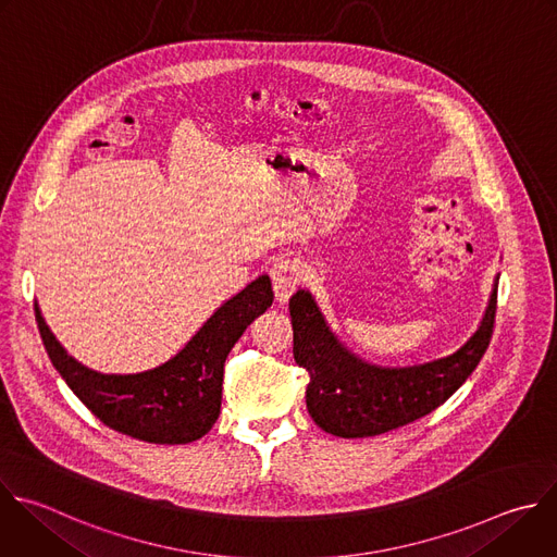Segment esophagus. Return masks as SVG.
<instances>
[{"mask_svg": "<svg viewBox=\"0 0 557 557\" xmlns=\"http://www.w3.org/2000/svg\"><path fill=\"white\" fill-rule=\"evenodd\" d=\"M304 280V267L297 258H280L271 269V284L275 299L284 304L301 284Z\"/></svg>", "mask_w": 557, "mask_h": 557, "instance_id": "1", "label": "esophagus"}]
</instances>
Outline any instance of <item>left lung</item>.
<instances>
[{
	"instance_id": "8db88e82",
	"label": "left lung",
	"mask_w": 557,
	"mask_h": 557,
	"mask_svg": "<svg viewBox=\"0 0 557 557\" xmlns=\"http://www.w3.org/2000/svg\"><path fill=\"white\" fill-rule=\"evenodd\" d=\"M498 284L479 330L455 354L413 367H376L347 351L327 330L308 290L288 299L293 356L310 383L306 409L314 424L336 437H374L411 424L444 405L474 372L496 319Z\"/></svg>"
}]
</instances>
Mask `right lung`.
Masks as SVG:
<instances>
[{
  "instance_id": "obj_1",
  "label": "right lung",
  "mask_w": 557,
  "mask_h": 557,
  "mask_svg": "<svg viewBox=\"0 0 557 557\" xmlns=\"http://www.w3.org/2000/svg\"><path fill=\"white\" fill-rule=\"evenodd\" d=\"M271 304L273 288L262 275L225 301L174 358L131 376L98 374L76 362L52 336L37 306L35 312L57 372L102 424L150 444H188L219 420L227 354Z\"/></svg>"
}]
</instances>
